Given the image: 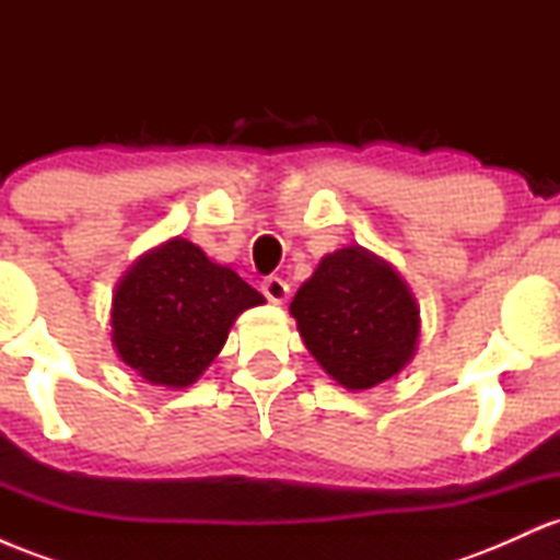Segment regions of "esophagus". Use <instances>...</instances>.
<instances>
[{
  "instance_id": "obj_1",
  "label": "esophagus",
  "mask_w": 560,
  "mask_h": 560,
  "mask_svg": "<svg viewBox=\"0 0 560 560\" xmlns=\"http://www.w3.org/2000/svg\"><path fill=\"white\" fill-rule=\"evenodd\" d=\"M262 292H266V298L271 300L273 305H284L289 298V284L284 279H279V276H268V279L262 281Z\"/></svg>"
}]
</instances>
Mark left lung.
Instances as JSON below:
<instances>
[{
  "mask_svg": "<svg viewBox=\"0 0 560 560\" xmlns=\"http://www.w3.org/2000/svg\"><path fill=\"white\" fill-rule=\"evenodd\" d=\"M289 313L311 355L339 387L365 392L413 361L421 311L389 260L347 244L318 262Z\"/></svg>",
  "mask_w": 560,
  "mask_h": 560,
  "instance_id": "1",
  "label": "left lung"
}]
</instances>
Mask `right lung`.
<instances>
[{"label":"right lung","mask_w":560,"mask_h":560,"mask_svg":"<svg viewBox=\"0 0 560 560\" xmlns=\"http://www.w3.org/2000/svg\"><path fill=\"white\" fill-rule=\"evenodd\" d=\"M262 302L234 268L171 236L147 249L115 287L110 339L144 382L186 389L215 361L240 313Z\"/></svg>","instance_id":"add662e5"}]
</instances>
